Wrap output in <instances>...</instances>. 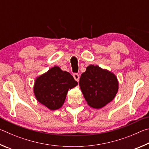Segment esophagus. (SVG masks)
<instances>
[{"label": "esophagus", "mask_w": 149, "mask_h": 149, "mask_svg": "<svg viewBox=\"0 0 149 149\" xmlns=\"http://www.w3.org/2000/svg\"><path fill=\"white\" fill-rule=\"evenodd\" d=\"M73 77H74V79L75 80H76V81H77V82L79 81L80 77H79V74H78V73H74V74H73Z\"/></svg>", "instance_id": "obj_1"}]
</instances>
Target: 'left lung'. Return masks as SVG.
<instances>
[{
	"label": "left lung",
	"mask_w": 149,
	"mask_h": 149,
	"mask_svg": "<svg viewBox=\"0 0 149 149\" xmlns=\"http://www.w3.org/2000/svg\"><path fill=\"white\" fill-rule=\"evenodd\" d=\"M79 85L88 104L95 109L110 103L118 90V80L113 73L93 65L81 74Z\"/></svg>",
	"instance_id": "obj_1"
}]
</instances>
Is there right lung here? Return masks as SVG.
Returning a JSON list of instances; mask_svg holds the SVG:
<instances>
[{
	"label": "right lung",
	"mask_w": 149,
	"mask_h": 149,
	"mask_svg": "<svg viewBox=\"0 0 149 149\" xmlns=\"http://www.w3.org/2000/svg\"><path fill=\"white\" fill-rule=\"evenodd\" d=\"M78 82L67 71L55 66L36 78L34 93L39 102L50 110H56L63 105L68 90Z\"/></svg>",
	"instance_id": "right-lung-1"
}]
</instances>
